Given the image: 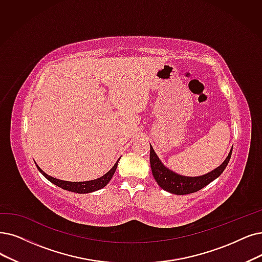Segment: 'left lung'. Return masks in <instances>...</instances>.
<instances>
[{
    "label": "left lung",
    "instance_id": "left-lung-1",
    "mask_svg": "<svg viewBox=\"0 0 262 262\" xmlns=\"http://www.w3.org/2000/svg\"><path fill=\"white\" fill-rule=\"evenodd\" d=\"M231 154H232V149L228 154L225 161L213 171L208 172L204 175L192 176V177L177 174L172 170H170L169 167H166L161 162L159 157L155 152L151 145H150L149 161L151 166V172L157 184H158L163 190L167 192L182 195V194H188V193L199 191L200 189H202L203 187H205L206 185L216 180L218 176H221V174L224 172L226 166L228 165L230 158H231Z\"/></svg>",
    "mask_w": 262,
    "mask_h": 262
}]
</instances>
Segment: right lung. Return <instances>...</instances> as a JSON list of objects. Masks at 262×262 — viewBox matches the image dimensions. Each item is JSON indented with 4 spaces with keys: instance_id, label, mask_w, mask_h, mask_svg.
Masks as SVG:
<instances>
[{
    "instance_id": "obj_1",
    "label": "right lung",
    "mask_w": 262,
    "mask_h": 262,
    "mask_svg": "<svg viewBox=\"0 0 262 262\" xmlns=\"http://www.w3.org/2000/svg\"><path fill=\"white\" fill-rule=\"evenodd\" d=\"M120 159H118L116 161V163L114 164V166L112 169L106 173L104 174L103 176L99 177L97 180H92V181H88V182H67V181H61L58 179H55V177L49 176L48 174H46L43 170L40 169V167L36 164L38 171L43 174L46 179L51 182L52 184H55L56 186L62 188V189L64 190H69L72 192H77V193H89V192H93V191H97L99 189H102V188L105 187L110 181L112 180V177L114 175V173L116 172L117 169V165Z\"/></svg>"
}]
</instances>
